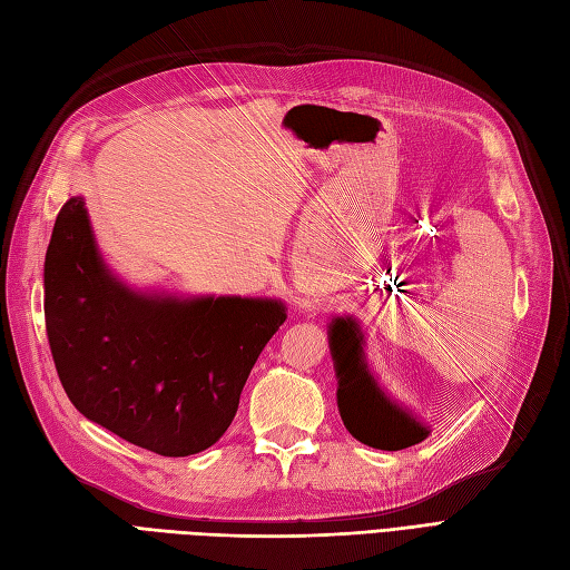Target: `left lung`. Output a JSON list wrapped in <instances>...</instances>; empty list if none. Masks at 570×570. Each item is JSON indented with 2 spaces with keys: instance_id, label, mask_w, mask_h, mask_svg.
Returning <instances> with one entry per match:
<instances>
[{
  "instance_id": "left-lung-1",
  "label": "left lung",
  "mask_w": 570,
  "mask_h": 570,
  "mask_svg": "<svg viewBox=\"0 0 570 570\" xmlns=\"http://www.w3.org/2000/svg\"><path fill=\"white\" fill-rule=\"evenodd\" d=\"M327 340L340 416L356 441L377 450H404L429 438L424 421L377 383L366 358V332L354 315H334Z\"/></svg>"
}]
</instances>
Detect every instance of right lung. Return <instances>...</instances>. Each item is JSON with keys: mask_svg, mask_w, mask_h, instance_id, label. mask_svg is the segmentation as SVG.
Wrapping results in <instances>:
<instances>
[{"mask_svg": "<svg viewBox=\"0 0 570 570\" xmlns=\"http://www.w3.org/2000/svg\"><path fill=\"white\" fill-rule=\"evenodd\" d=\"M46 325L67 397L94 424L166 458L207 450L238 412L279 298L175 296L115 274L83 197L57 214L46 253Z\"/></svg>", "mask_w": 570, "mask_h": 570, "instance_id": "add662e5", "label": "right lung"}]
</instances>
